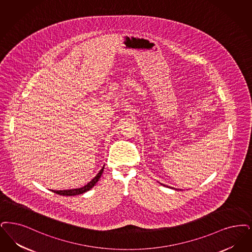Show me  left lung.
I'll list each match as a JSON object with an SVG mask.
<instances>
[{"instance_id":"obj_1","label":"left lung","mask_w":252,"mask_h":252,"mask_svg":"<svg viewBox=\"0 0 252 252\" xmlns=\"http://www.w3.org/2000/svg\"><path fill=\"white\" fill-rule=\"evenodd\" d=\"M161 185H163V184H161ZM163 186H165V185H163ZM165 187H167V188H171V189H173V188H171V187H168V186H165ZM175 189V190H178L177 189Z\"/></svg>"}]
</instances>
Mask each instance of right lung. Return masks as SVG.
I'll return each instance as SVG.
<instances>
[{
	"mask_svg": "<svg viewBox=\"0 0 252 252\" xmlns=\"http://www.w3.org/2000/svg\"><path fill=\"white\" fill-rule=\"evenodd\" d=\"M104 167H105V165L102 167L100 171H98V173L88 184H86L82 188L73 189H65V190H53V189H51V191L54 192L56 194H59V195H63V196H75V195H80V194H83L85 192L89 191L94 186H95V184L99 180V178H100L101 175L103 173V171H104Z\"/></svg>",
	"mask_w": 252,
	"mask_h": 252,
	"instance_id": "1",
	"label": "right lung"
}]
</instances>
